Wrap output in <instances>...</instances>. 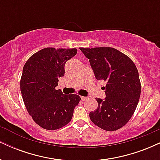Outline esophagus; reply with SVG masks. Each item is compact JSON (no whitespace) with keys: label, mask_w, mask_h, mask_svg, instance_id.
Masks as SVG:
<instances>
[{"label":"esophagus","mask_w":160,"mask_h":160,"mask_svg":"<svg viewBox=\"0 0 160 160\" xmlns=\"http://www.w3.org/2000/svg\"><path fill=\"white\" fill-rule=\"evenodd\" d=\"M80 98H81L82 101H86V100H87V99H88L87 97H85V96H81Z\"/></svg>","instance_id":"34e87169"}]
</instances>
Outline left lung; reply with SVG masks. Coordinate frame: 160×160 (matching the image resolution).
Instances as JSON below:
<instances>
[{"mask_svg": "<svg viewBox=\"0 0 160 160\" xmlns=\"http://www.w3.org/2000/svg\"><path fill=\"white\" fill-rule=\"evenodd\" d=\"M97 80L107 82L104 100L97 98L98 108L89 113L92 122L99 128L113 132L129 121L141 95L138 69L129 57L112 47L82 48Z\"/></svg>", "mask_w": 160, "mask_h": 160, "instance_id": "left-lung-1", "label": "left lung"}]
</instances>
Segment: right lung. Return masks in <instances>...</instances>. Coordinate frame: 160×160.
<instances>
[{
  "instance_id": "right-lung-1",
  "label": "right lung",
  "mask_w": 160,
  "mask_h": 160,
  "mask_svg": "<svg viewBox=\"0 0 160 160\" xmlns=\"http://www.w3.org/2000/svg\"><path fill=\"white\" fill-rule=\"evenodd\" d=\"M77 49L47 47L33 54L23 67L20 89L25 108L33 120L44 129L56 130L67 125L79 104L78 95H64L56 89L65 65Z\"/></svg>"
}]
</instances>
